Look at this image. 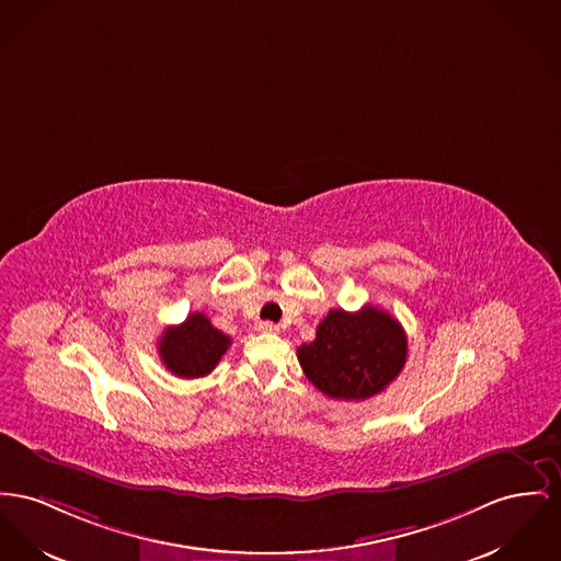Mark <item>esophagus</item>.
I'll use <instances>...</instances> for the list:
<instances>
[{
  "instance_id": "obj_1",
  "label": "esophagus",
  "mask_w": 561,
  "mask_h": 561,
  "mask_svg": "<svg viewBox=\"0 0 561 561\" xmlns=\"http://www.w3.org/2000/svg\"><path fill=\"white\" fill-rule=\"evenodd\" d=\"M260 332H263V334H278L280 328L276 323H272V321H262L260 323Z\"/></svg>"
}]
</instances>
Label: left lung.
I'll return each instance as SVG.
<instances>
[{
  "label": "left lung",
  "instance_id": "1",
  "mask_svg": "<svg viewBox=\"0 0 561 561\" xmlns=\"http://www.w3.org/2000/svg\"><path fill=\"white\" fill-rule=\"evenodd\" d=\"M407 353L402 325L389 312L366 304L357 312L330 310L317 328V337L299 346L298 359L321 393L359 402L398 378Z\"/></svg>",
  "mask_w": 561,
  "mask_h": 561
}]
</instances>
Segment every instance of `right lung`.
<instances>
[{
  "label": "right lung",
  "mask_w": 561,
  "mask_h": 561,
  "mask_svg": "<svg viewBox=\"0 0 561 561\" xmlns=\"http://www.w3.org/2000/svg\"><path fill=\"white\" fill-rule=\"evenodd\" d=\"M231 337L217 330L202 312H191L181 325L168 328L159 337L163 366L181 378H199L213 373L229 348Z\"/></svg>",
  "instance_id": "add662e5"
}]
</instances>
